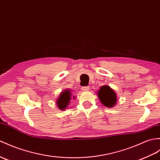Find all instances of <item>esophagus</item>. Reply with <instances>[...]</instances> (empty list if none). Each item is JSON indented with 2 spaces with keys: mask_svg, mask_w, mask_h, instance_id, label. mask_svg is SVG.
Segmentation results:
<instances>
[{
  "mask_svg": "<svg viewBox=\"0 0 160 160\" xmlns=\"http://www.w3.org/2000/svg\"><path fill=\"white\" fill-rule=\"evenodd\" d=\"M89 88H90V87H82V90L84 91H87L89 90Z\"/></svg>",
  "mask_w": 160,
  "mask_h": 160,
  "instance_id": "obj_1",
  "label": "esophagus"
}]
</instances>
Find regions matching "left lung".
I'll return each mask as SVG.
<instances>
[{
    "label": "left lung",
    "mask_w": 160,
    "mask_h": 160,
    "mask_svg": "<svg viewBox=\"0 0 160 160\" xmlns=\"http://www.w3.org/2000/svg\"><path fill=\"white\" fill-rule=\"evenodd\" d=\"M98 98L103 106L112 108L116 105L117 98L114 90L109 86H102L98 92Z\"/></svg>",
    "instance_id": "obj_1"
}]
</instances>
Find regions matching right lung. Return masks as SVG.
<instances>
[{
  "instance_id": "1",
  "label": "right lung",
  "mask_w": 160,
  "mask_h": 160,
  "mask_svg": "<svg viewBox=\"0 0 160 160\" xmlns=\"http://www.w3.org/2000/svg\"><path fill=\"white\" fill-rule=\"evenodd\" d=\"M74 98V96L73 97ZM72 99L71 91L66 89L64 91L61 92L57 101V105L58 108L61 110H64L67 108L70 103V100Z\"/></svg>"
}]
</instances>
